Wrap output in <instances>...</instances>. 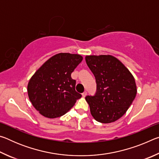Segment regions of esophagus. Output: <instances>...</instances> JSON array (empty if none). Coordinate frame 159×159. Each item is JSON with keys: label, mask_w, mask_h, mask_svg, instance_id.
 <instances>
[{"label": "esophagus", "mask_w": 159, "mask_h": 159, "mask_svg": "<svg viewBox=\"0 0 159 159\" xmlns=\"http://www.w3.org/2000/svg\"><path fill=\"white\" fill-rule=\"evenodd\" d=\"M86 95H87V92H86V91H85V92H83L82 93V96L83 97V98H85Z\"/></svg>", "instance_id": "1"}]
</instances>
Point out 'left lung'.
<instances>
[{
  "instance_id": "1",
  "label": "left lung",
  "mask_w": 159,
  "mask_h": 159,
  "mask_svg": "<svg viewBox=\"0 0 159 159\" xmlns=\"http://www.w3.org/2000/svg\"><path fill=\"white\" fill-rule=\"evenodd\" d=\"M85 61L97 83L95 95L85 97L91 114L98 122H114L124 115L135 98L134 77L111 55L86 56Z\"/></svg>"
}]
</instances>
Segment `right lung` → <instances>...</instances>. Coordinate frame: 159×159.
<instances>
[{"label": "right lung", "mask_w": 159, "mask_h": 159, "mask_svg": "<svg viewBox=\"0 0 159 159\" xmlns=\"http://www.w3.org/2000/svg\"><path fill=\"white\" fill-rule=\"evenodd\" d=\"M77 54L59 53L48 60L29 80V99L40 114L49 118L60 117L71 109L81 95L75 90L71 74L81 62Z\"/></svg>", "instance_id": "right-lung-1"}]
</instances>
